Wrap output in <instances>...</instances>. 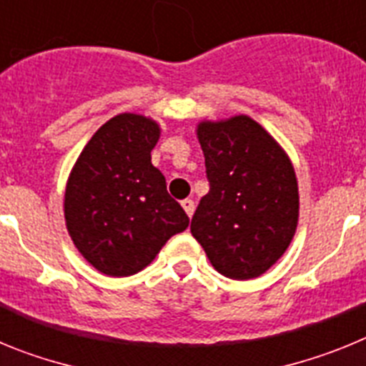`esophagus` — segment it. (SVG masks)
I'll use <instances>...</instances> for the list:
<instances>
[{"instance_id":"esophagus-1","label":"esophagus","mask_w":366,"mask_h":366,"mask_svg":"<svg viewBox=\"0 0 366 366\" xmlns=\"http://www.w3.org/2000/svg\"><path fill=\"white\" fill-rule=\"evenodd\" d=\"M181 207H183V209H185V212L189 216H192L194 214V202L190 198H187V199H183V202H181Z\"/></svg>"}]
</instances>
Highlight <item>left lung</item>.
<instances>
[{"label":"left lung","instance_id":"8db88e82","mask_svg":"<svg viewBox=\"0 0 366 366\" xmlns=\"http://www.w3.org/2000/svg\"><path fill=\"white\" fill-rule=\"evenodd\" d=\"M196 132L211 190L194 212L190 232L223 277L257 279L295 234L299 187L292 161L247 115L203 121Z\"/></svg>","mask_w":366,"mask_h":366}]
</instances>
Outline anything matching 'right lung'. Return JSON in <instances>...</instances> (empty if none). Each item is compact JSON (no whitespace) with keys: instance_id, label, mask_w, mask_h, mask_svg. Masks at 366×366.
I'll return each mask as SVG.
<instances>
[{"instance_id":"right-lung-1","label":"right lung","mask_w":366,"mask_h":366,"mask_svg":"<svg viewBox=\"0 0 366 366\" xmlns=\"http://www.w3.org/2000/svg\"><path fill=\"white\" fill-rule=\"evenodd\" d=\"M159 134V124L144 115H115L95 132L71 170L64 198L67 232L100 273H139L170 236L189 227V216L152 164Z\"/></svg>"}]
</instances>
